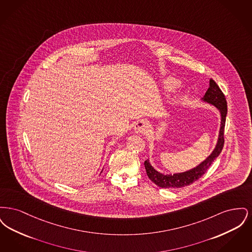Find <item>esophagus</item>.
Masks as SVG:
<instances>
[{"label":"esophagus","instance_id":"esophagus-1","mask_svg":"<svg viewBox=\"0 0 252 252\" xmlns=\"http://www.w3.org/2000/svg\"><path fill=\"white\" fill-rule=\"evenodd\" d=\"M134 130L136 133H144L146 130V123L144 120L137 121L134 124Z\"/></svg>","mask_w":252,"mask_h":252}]
</instances>
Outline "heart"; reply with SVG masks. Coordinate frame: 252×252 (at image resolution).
<instances>
[{
	"label": "heart",
	"instance_id": "b5f03b06",
	"mask_svg": "<svg viewBox=\"0 0 252 252\" xmlns=\"http://www.w3.org/2000/svg\"><path fill=\"white\" fill-rule=\"evenodd\" d=\"M165 84H166V88H168V89H173L178 85V82L173 78H169L168 80H166Z\"/></svg>",
	"mask_w": 252,
	"mask_h": 252
}]
</instances>
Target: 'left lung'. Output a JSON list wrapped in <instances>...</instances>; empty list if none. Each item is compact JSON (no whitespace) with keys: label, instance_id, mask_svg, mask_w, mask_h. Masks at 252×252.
Returning <instances> with one entry per match:
<instances>
[{"label":"left lung","instance_id":"8db88e82","mask_svg":"<svg viewBox=\"0 0 252 252\" xmlns=\"http://www.w3.org/2000/svg\"><path fill=\"white\" fill-rule=\"evenodd\" d=\"M204 101L215 105L216 108L220 110L222 120H221V127H220V134L219 139L217 142L215 151L211 154L207 159H205L202 163H200L197 167L193 168L190 171L175 174V175H162L158 172H157L154 168L152 167L146 159L144 161V167L148 178L152 180L156 185L161 188H181L188 186L192 184V182L196 181L200 179L204 174L207 172V170L212 165L214 160L216 159L219 154L221 153L225 139H224V129H225V124H226V116L228 112V106H227V100L226 96L223 94V92L220 90L219 86L216 84V81L211 78L210 80V87L208 91L206 92L205 95L202 97Z\"/></svg>","mask_w":252,"mask_h":252}]
</instances>
